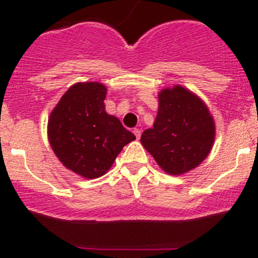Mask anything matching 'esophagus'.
<instances>
[{"label": "esophagus", "mask_w": 258, "mask_h": 258, "mask_svg": "<svg viewBox=\"0 0 258 258\" xmlns=\"http://www.w3.org/2000/svg\"><path fill=\"white\" fill-rule=\"evenodd\" d=\"M134 134H135V136H136V139L140 140V137H141V131H140L139 128H135Z\"/></svg>", "instance_id": "obj_1"}]
</instances>
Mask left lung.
<instances>
[{
	"mask_svg": "<svg viewBox=\"0 0 258 258\" xmlns=\"http://www.w3.org/2000/svg\"><path fill=\"white\" fill-rule=\"evenodd\" d=\"M160 107L152 128L141 144L162 170L181 175L199 166L212 148L215 123L209 108L181 86L161 91Z\"/></svg>",
	"mask_w": 258,
	"mask_h": 258,
	"instance_id": "obj_1",
	"label": "left lung"
}]
</instances>
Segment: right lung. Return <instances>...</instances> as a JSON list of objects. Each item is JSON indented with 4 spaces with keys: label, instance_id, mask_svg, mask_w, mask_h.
Masks as SVG:
<instances>
[{
    "label": "right lung",
    "instance_id": "add662e5",
    "mask_svg": "<svg viewBox=\"0 0 258 258\" xmlns=\"http://www.w3.org/2000/svg\"><path fill=\"white\" fill-rule=\"evenodd\" d=\"M106 87L76 83L59 100L48 119V140L58 160L86 178L105 175L117 155L136 137L105 111Z\"/></svg>",
    "mask_w": 258,
    "mask_h": 258
}]
</instances>
